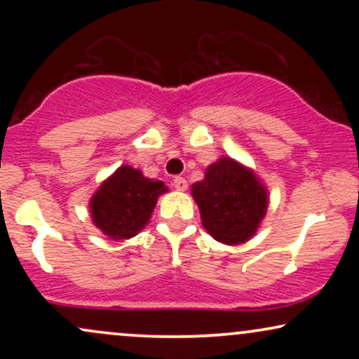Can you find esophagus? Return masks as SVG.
Returning <instances> with one entry per match:
<instances>
[{
  "instance_id": "esophagus-1",
  "label": "esophagus",
  "mask_w": 359,
  "mask_h": 359,
  "mask_svg": "<svg viewBox=\"0 0 359 359\" xmlns=\"http://www.w3.org/2000/svg\"><path fill=\"white\" fill-rule=\"evenodd\" d=\"M174 187L177 189V191L184 192L185 189H187V180H185L184 177H175V179H174Z\"/></svg>"
}]
</instances>
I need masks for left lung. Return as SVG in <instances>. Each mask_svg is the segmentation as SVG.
Masks as SVG:
<instances>
[{
    "label": "left lung",
    "instance_id": "8db88e82",
    "mask_svg": "<svg viewBox=\"0 0 359 359\" xmlns=\"http://www.w3.org/2000/svg\"><path fill=\"white\" fill-rule=\"evenodd\" d=\"M191 192L205 231L229 246L243 245L257 234L270 203L265 184L231 156L212 162Z\"/></svg>",
    "mask_w": 359,
    "mask_h": 359
}]
</instances>
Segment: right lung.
Returning a JSON list of instances; mask_svg holds the SVG:
<instances>
[{
	"instance_id": "right-lung-1",
	"label": "right lung",
	"mask_w": 359,
	"mask_h": 359,
	"mask_svg": "<svg viewBox=\"0 0 359 359\" xmlns=\"http://www.w3.org/2000/svg\"><path fill=\"white\" fill-rule=\"evenodd\" d=\"M168 189L162 180L148 179L140 168L121 165L89 199L90 219L111 240H130L150 222L156 201Z\"/></svg>"
}]
</instances>
